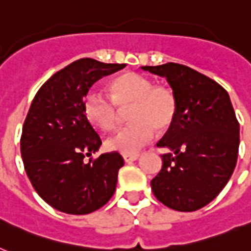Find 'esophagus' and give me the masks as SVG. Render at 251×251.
Wrapping results in <instances>:
<instances>
[{
    "mask_svg": "<svg viewBox=\"0 0 251 251\" xmlns=\"http://www.w3.org/2000/svg\"><path fill=\"white\" fill-rule=\"evenodd\" d=\"M139 159V155H124V160L126 163H133V161L138 160Z\"/></svg>",
    "mask_w": 251,
    "mask_h": 251,
    "instance_id": "34e87169",
    "label": "esophagus"
}]
</instances>
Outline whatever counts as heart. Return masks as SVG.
Instances as JSON below:
<instances>
[{
  "mask_svg": "<svg viewBox=\"0 0 251 251\" xmlns=\"http://www.w3.org/2000/svg\"><path fill=\"white\" fill-rule=\"evenodd\" d=\"M109 96L90 91L83 101L84 116L92 125L110 130L117 125L120 110L127 109L129 125L106 139V149L124 155H135L157 131L172 127L177 116V99L165 84H153L147 76L125 73L109 82Z\"/></svg>",
  "mask_w": 251,
  "mask_h": 251,
  "instance_id": "obj_1",
  "label": "heart"
}]
</instances>
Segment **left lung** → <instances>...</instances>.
Segmentation results:
<instances>
[{
	"label": "left lung",
	"mask_w": 251,
	"mask_h": 251,
	"mask_svg": "<svg viewBox=\"0 0 251 251\" xmlns=\"http://www.w3.org/2000/svg\"><path fill=\"white\" fill-rule=\"evenodd\" d=\"M163 76L177 99V116L157 147L163 167L151 181L153 195L172 210L191 212L214 201L237 163L240 125L224 88L179 64L142 66Z\"/></svg>",
	"instance_id": "1"
}]
</instances>
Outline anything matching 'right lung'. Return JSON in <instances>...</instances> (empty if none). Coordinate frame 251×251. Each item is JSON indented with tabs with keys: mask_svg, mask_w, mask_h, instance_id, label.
<instances>
[{
	"mask_svg": "<svg viewBox=\"0 0 251 251\" xmlns=\"http://www.w3.org/2000/svg\"><path fill=\"white\" fill-rule=\"evenodd\" d=\"M82 58L56 73L33 99L21 138L25 173L36 193L53 208L70 215L99 210L114 194L124 159L99 151L101 141L83 112L91 86L125 68Z\"/></svg>",
	"mask_w": 251,
	"mask_h": 251,
	"instance_id": "1",
	"label": "right lung"
}]
</instances>
